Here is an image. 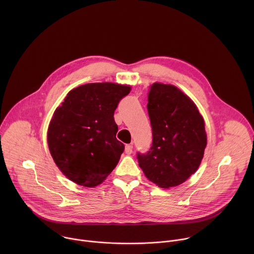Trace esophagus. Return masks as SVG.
<instances>
[{"label":"esophagus","mask_w":254,"mask_h":254,"mask_svg":"<svg viewBox=\"0 0 254 254\" xmlns=\"http://www.w3.org/2000/svg\"><path fill=\"white\" fill-rule=\"evenodd\" d=\"M125 152H126V154L130 155L132 153V144H127L126 149H125Z\"/></svg>","instance_id":"34e87169"}]
</instances>
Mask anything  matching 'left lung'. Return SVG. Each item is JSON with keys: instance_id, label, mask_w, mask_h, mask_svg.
Returning a JSON list of instances; mask_svg holds the SVG:
<instances>
[{"instance_id": "1", "label": "left lung", "mask_w": 254, "mask_h": 254, "mask_svg": "<svg viewBox=\"0 0 254 254\" xmlns=\"http://www.w3.org/2000/svg\"><path fill=\"white\" fill-rule=\"evenodd\" d=\"M153 143L146 154L137 153L146 177L161 188L184 183L199 168L207 144L202 116L179 88L154 83L148 95Z\"/></svg>"}]
</instances>
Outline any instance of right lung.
<instances>
[{"mask_svg":"<svg viewBox=\"0 0 254 254\" xmlns=\"http://www.w3.org/2000/svg\"><path fill=\"white\" fill-rule=\"evenodd\" d=\"M130 87L112 82L87 83L68 92L53 115L48 147L59 170L84 187L101 184L125 150L117 139L115 111Z\"/></svg>","mask_w":254,"mask_h":254,"instance_id":"right-lung-1","label":"right lung"}]
</instances>
